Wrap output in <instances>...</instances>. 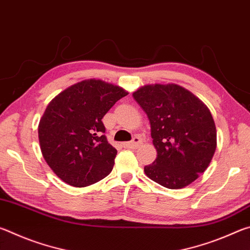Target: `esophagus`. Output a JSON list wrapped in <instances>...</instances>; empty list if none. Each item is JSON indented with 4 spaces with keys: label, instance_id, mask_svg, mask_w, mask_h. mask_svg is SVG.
I'll use <instances>...</instances> for the list:
<instances>
[{
    "label": "esophagus",
    "instance_id": "1",
    "mask_svg": "<svg viewBox=\"0 0 250 250\" xmlns=\"http://www.w3.org/2000/svg\"><path fill=\"white\" fill-rule=\"evenodd\" d=\"M141 143H142L141 138L139 137V135H135L132 141L124 143V146L125 147H129V149H138V147L141 146Z\"/></svg>",
    "mask_w": 250,
    "mask_h": 250
}]
</instances>
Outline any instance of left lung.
<instances>
[{
    "instance_id": "obj_1",
    "label": "left lung",
    "mask_w": 250,
    "mask_h": 250,
    "mask_svg": "<svg viewBox=\"0 0 250 250\" xmlns=\"http://www.w3.org/2000/svg\"><path fill=\"white\" fill-rule=\"evenodd\" d=\"M132 97L146 113L156 150L146 175L164 188L193 183L208 167L217 146L216 126L207 105L176 83L138 88Z\"/></svg>"
}]
</instances>
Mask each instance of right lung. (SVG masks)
<instances>
[{
	"label": "right lung",
	"instance_id": "1",
	"mask_svg": "<svg viewBox=\"0 0 250 250\" xmlns=\"http://www.w3.org/2000/svg\"><path fill=\"white\" fill-rule=\"evenodd\" d=\"M129 92L100 79L71 84L50 100L39 124L42 154L62 182L95 184L112 171L117 150L108 143L104 116Z\"/></svg>",
	"mask_w": 250,
	"mask_h": 250
}]
</instances>
